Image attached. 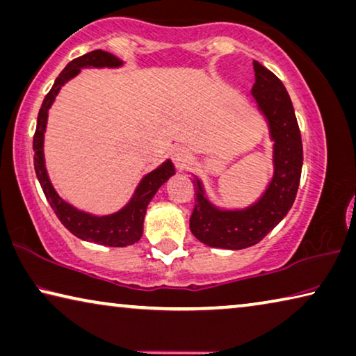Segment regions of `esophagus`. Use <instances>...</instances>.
<instances>
[{"label":"esophagus","instance_id":"1","mask_svg":"<svg viewBox=\"0 0 356 356\" xmlns=\"http://www.w3.org/2000/svg\"><path fill=\"white\" fill-rule=\"evenodd\" d=\"M171 158L177 169H185L191 160V152L187 147H184V145H177V147H174Z\"/></svg>","mask_w":356,"mask_h":356}]
</instances>
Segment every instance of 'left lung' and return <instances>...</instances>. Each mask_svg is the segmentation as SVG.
<instances>
[{
    "instance_id": "obj_1",
    "label": "left lung",
    "mask_w": 356,
    "mask_h": 356,
    "mask_svg": "<svg viewBox=\"0 0 356 356\" xmlns=\"http://www.w3.org/2000/svg\"><path fill=\"white\" fill-rule=\"evenodd\" d=\"M253 98L269 122L274 139V177L261 198L244 211H218L206 200L200 180L195 185L191 233L202 244L220 249H245L266 236L295 202L302 168L301 131L289 92L268 67L253 61Z\"/></svg>"
}]
</instances>
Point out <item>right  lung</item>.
Returning a JSON list of instances; mask_svg holds the SVG:
<instances>
[{
    "mask_svg": "<svg viewBox=\"0 0 356 356\" xmlns=\"http://www.w3.org/2000/svg\"><path fill=\"white\" fill-rule=\"evenodd\" d=\"M122 60H118L115 55L104 50H93L82 56H77L70 63L66 65L63 71L60 72V76L56 77L54 87L50 88V92L46 95V98L42 101L41 109L38 114V123H36V131L33 136V150H35V171L39 184H41L44 195L49 201V204L56 213V217L60 218V222L71 231L72 234L77 236L79 239L88 241V242H97L101 245H109V247H125L131 245L134 242H138L143 236V223L145 217V211L150 200L154 198L156 190L161 187L166 180L174 174V166L171 161H165L160 168H156L155 171L149 172L140 184L138 185L136 193L133 195L131 201L112 216L97 217L90 216L82 211H77L76 207L67 204L63 200L56 195L52 184L47 177L46 165H44V131H46V123H47V112L49 107L52 106L56 93L60 92L61 86L66 81H70L71 77H74L81 67L86 66H109L115 67L120 66Z\"/></svg>",
    "mask_w": 356,
    "mask_h": 356,
    "instance_id": "right-lung-1",
    "label": "right lung"
}]
</instances>
